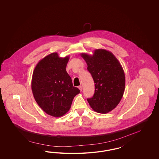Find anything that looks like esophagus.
Wrapping results in <instances>:
<instances>
[{
	"instance_id": "obj_1",
	"label": "esophagus",
	"mask_w": 159,
	"mask_h": 159,
	"mask_svg": "<svg viewBox=\"0 0 159 159\" xmlns=\"http://www.w3.org/2000/svg\"><path fill=\"white\" fill-rule=\"evenodd\" d=\"M78 88L79 89V90L82 92V89H83V87H82V86H79L78 87Z\"/></svg>"
}]
</instances>
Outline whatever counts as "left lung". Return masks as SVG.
<instances>
[{
    "mask_svg": "<svg viewBox=\"0 0 159 159\" xmlns=\"http://www.w3.org/2000/svg\"><path fill=\"white\" fill-rule=\"evenodd\" d=\"M80 55L95 83L94 94L87 101L94 111L108 113L118 106L124 95V69L114 54L104 49H95L93 55L82 53Z\"/></svg>",
    "mask_w": 159,
    "mask_h": 159,
    "instance_id": "8db88e82",
    "label": "left lung"
}]
</instances>
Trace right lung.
<instances>
[{"label": "right lung", "instance_id": "obj_1", "mask_svg": "<svg viewBox=\"0 0 159 159\" xmlns=\"http://www.w3.org/2000/svg\"><path fill=\"white\" fill-rule=\"evenodd\" d=\"M69 56L59 57L50 53L34 68L31 89L34 98L45 113L54 117L64 116L70 108L74 97L80 91L73 87L66 67Z\"/></svg>", "mask_w": 159, "mask_h": 159}]
</instances>
